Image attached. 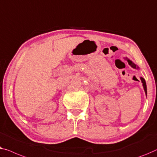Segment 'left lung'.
<instances>
[{"instance_id":"left-lung-1","label":"left lung","mask_w":157,"mask_h":157,"mask_svg":"<svg viewBox=\"0 0 157 157\" xmlns=\"http://www.w3.org/2000/svg\"><path fill=\"white\" fill-rule=\"evenodd\" d=\"M128 63H130V64H132V67H133L134 68H135V69H139V67L136 65H135V64L134 63H132V62L130 60V59H128ZM140 79H141V81H142V85H143V87H144V92H145V94H146V95H147V85H146V82H145V79L143 78H142V77H141L140 78Z\"/></svg>"}]
</instances>
